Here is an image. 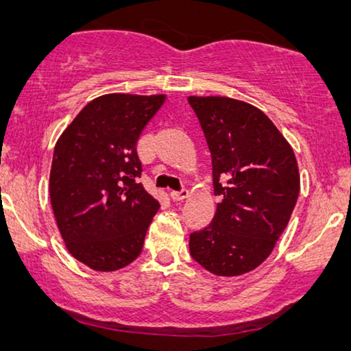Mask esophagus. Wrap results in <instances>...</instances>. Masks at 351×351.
Instances as JSON below:
<instances>
[{"instance_id":"esophagus-1","label":"esophagus","mask_w":351,"mask_h":351,"mask_svg":"<svg viewBox=\"0 0 351 351\" xmlns=\"http://www.w3.org/2000/svg\"><path fill=\"white\" fill-rule=\"evenodd\" d=\"M171 198L174 201H180V199H185L186 196H189V190L186 189H180V190H172L171 191Z\"/></svg>"}]
</instances>
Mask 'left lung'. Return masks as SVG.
<instances>
[{"instance_id":"1","label":"left lung","mask_w":351,"mask_h":351,"mask_svg":"<svg viewBox=\"0 0 351 351\" xmlns=\"http://www.w3.org/2000/svg\"><path fill=\"white\" fill-rule=\"evenodd\" d=\"M213 160L214 195L222 196L208 227L190 233V256L217 276L257 268L285 232L299 198L294 152L270 118L241 100L189 97Z\"/></svg>"}]
</instances>
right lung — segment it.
I'll return each instance as SVG.
<instances>
[{"mask_svg": "<svg viewBox=\"0 0 351 351\" xmlns=\"http://www.w3.org/2000/svg\"><path fill=\"white\" fill-rule=\"evenodd\" d=\"M162 102L165 95H102L56 143L49 195L57 227L71 256L93 270H119L141 256L160 203L138 184L136 143Z\"/></svg>", "mask_w": 351, "mask_h": 351, "instance_id": "add662e5", "label": "right lung"}]
</instances>
